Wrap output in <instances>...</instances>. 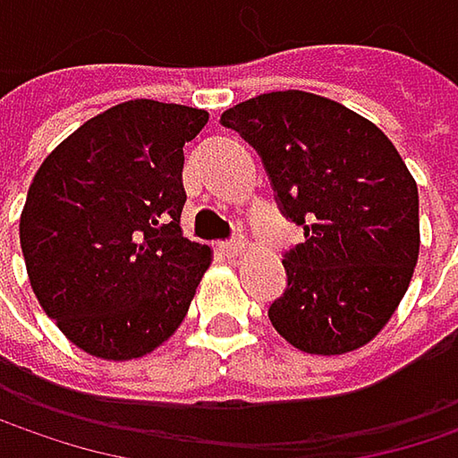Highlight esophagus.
<instances>
[{
  "instance_id": "obj_1",
  "label": "esophagus",
  "mask_w": 458,
  "mask_h": 458,
  "mask_svg": "<svg viewBox=\"0 0 458 458\" xmlns=\"http://www.w3.org/2000/svg\"><path fill=\"white\" fill-rule=\"evenodd\" d=\"M243 241L241 238H230V241H223L220 243V251L225 254V257H230V259H235V257H241L243 254Z\"/></svg>"
}]
</instances>
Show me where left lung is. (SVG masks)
I'll use <instances>...</instances> for the list:
<instances>
[{"mask_svg": "<svg viewBox=\"0 0 458 458\" xmlns=\"http://www.w3.org/2000/svg\"><path fill=\"white\" fill-rule=\"evenodd\" d=\"M262 158L281 212L305 228L267 318L302 352L344 355L398 310L419 259V191L387 135L302 89L267 92L220 119Z\"/></svg>", "mask_w": 458, "mask_h": 458, "instance_id": "left-lung-1", "label": "left lung"}]
</instances>
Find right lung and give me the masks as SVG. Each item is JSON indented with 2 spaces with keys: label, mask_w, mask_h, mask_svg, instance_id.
<instances>
[{
  "label": "right lung",
  "mask_w": 458,
  "mask_h": 458,
  "mask_svg": "<svg viewBox=\"0 0 458 458\" xmlns=\"http://www.w3.org/2000/svg\"><path fill=\"white\" fill-rule=\"evenodd\" d=\"M207 122V111L177 103H119L34 174L21 215L29 281L79 350L142 358L185 318L212 249L180 228L182 148Z\"/></svg>",
  "instance_id": "1"
}]
</instances>
